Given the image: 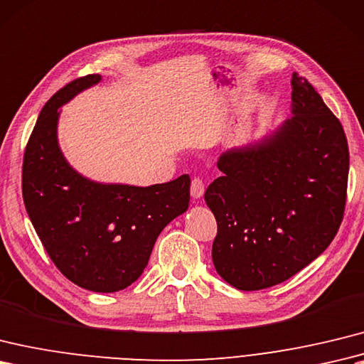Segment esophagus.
Returning <instances> with one entry per match:
<instances>
[{
    "label": "esophagus",
    "mask_w": 364,
    "mask_h": 364,
    "mask_svg": "<svg viewBox=\"0 0 364 364\" xmlns=\"http://www.w3.org/2000/svg\"><path fill=\"white\" fill-rule=\"evenodd\" d=\"M203 193H205V183H203L200 176H196L191 184V196L193 200H198L203 197Z\"/></svg>",
    "instance_id": "obj_1"
}]
</instances>
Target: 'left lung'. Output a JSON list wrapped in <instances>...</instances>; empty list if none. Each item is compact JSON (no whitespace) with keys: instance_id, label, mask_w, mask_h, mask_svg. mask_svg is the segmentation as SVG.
Instances as JSON below:
<instances>
[{"instance_id":"8db88e82","label":"left lung","mask_w":364,"mask_h":364,"mask_svg":"<svg viewBox=\"0 0 364 364\" xmlns=\"http://www.w3.org/2000/svg\"><path fill=\"white\" fill-rule=\"evenodd\" d=\"M291 117L218 158L205 201L217 220L213 262L243 291L281 284L331 245L341 225L349 147L310 83L291 75Z\"/></svg>"}]
</instances>
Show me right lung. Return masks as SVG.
<instances>
[{
    "mask_svg": "<svg viewBox=\"0 0 364 364\" xmlns=\"http://www.w3.org/2000/svg\"><path fill=\"white\" fill-rule=\"evenodd\" d=\"M100 80L75 79L41 108L24 151L23 200L62 274L90 291L114 293L142 274L159 232L188 210L191 178L147 188L97 183L66 161L57 138L60 107Z\"/></svg>",
    "mask_w": 364,
    "mask_h": 364,
    "instance_id": "1",
    "label": "right lung"
}]
</instances>
